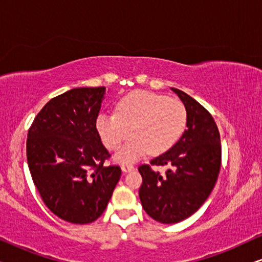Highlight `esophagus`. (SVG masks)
<instances>
[{"instance_id":"obj_1","label":"esophagus","mask_w":262,"mask_h":262,"mask_svg":"<svg viewBox=\"0 0 262 262\" xmlns=\"http://www.w3.org/2000/svg\"><path fill=\"white\" fill-rule=\"evenodd\" d=\"M121 170H123L124 173H128V171L135 170V167L132 166V164H123V166H121Z\"/></svg>"}]
</instances>
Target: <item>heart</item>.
I'll return each instance as SVG.
<instances>
[{"label": "heart", "mask_w": 262, "mask_h": 262, "mask_svg": "<svg viewBox=\"0 0 262 262\" xmlns=\"http://www.w3.org/2000/svg\"><path fill=\"white\" fill-rule=\"evenodd\" d=\"M187 121L186 107L177 99L135 91L118 102L116 113H100L96 130L110 150L132 138L114 155L118 163L130 164L151 152L162 154L181 137Z\"/></svg>", "instance_id": "b5f03b06"}]
</instances>
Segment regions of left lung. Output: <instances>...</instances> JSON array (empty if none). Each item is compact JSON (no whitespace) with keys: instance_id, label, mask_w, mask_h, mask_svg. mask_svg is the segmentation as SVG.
Returning <instances> with one entry per match:
<instances>
[{"instance_id":"obj_1","label":"left lung","mask_w":262,"mask_h":262,"mask_svg":"<svg viewBox=\"0 0 262 262\" xmlns=\"http://www.w3.org/2000/svg\"><path fill=\"white\" fill-rule=\"evenodd\" d=\"M186 107L187 121L180 139L151 166H168L162 177L148 164L138 168L143 182L139 199L152 220L175 224L192 216L209 198L221 169L220 132L213 118L198 101L171 88Z\"/></svg>"}]
</instances>
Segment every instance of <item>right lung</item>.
Segmentation results:
<instances>
[{
  "label": "right lung",
  "instance_id": "add662e5",
  "mask_svg": "<svg viewBox=\"0 0 262 262\" xmlns=\"http://www.w3.org/2000/svg\"><path fill=\"white\" fill-rule=\"evenodd\" d=\"M105 87L70 89L50 100L27 136V162L42 202L57 217L88 224L105 211L121 169L96 130Z\"/></svg>",
  "mask_w": 262,
  "mask_h": 262
}]
</instances>
